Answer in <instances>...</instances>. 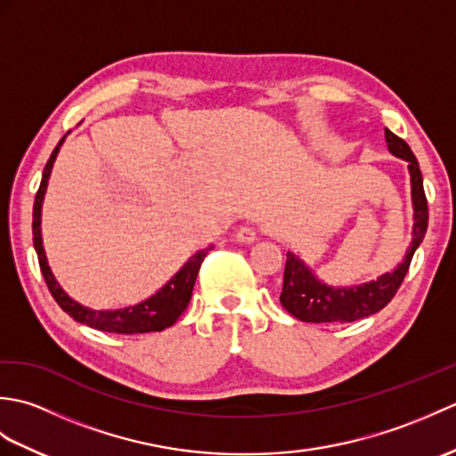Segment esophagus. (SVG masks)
Returning <instances> with one entry per match:
<instances>
[{"label": "esophagus", "instance_id": "esophagus-1", "mask_svg": "<svg viewBox=\"0 0 456 456\" xmlns=\"http://www.w3.org/2000/svg\"><path fill=\"white\" fill-rule=\"evenodd\" d=\"M235 237H237L239 243L250 245V243H255V240H256V231H255L253 227H240V229L237 231Z\"/></svg>", "mask_w": 456, "mask_h": 456}]
</instances>
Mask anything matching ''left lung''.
<instances>
[{"label":"left lung","mask_w":456,"mask_h":456,"mask_svg":"<svg viewBox=\"0 0 456 456\" xmlns=\"http://www.w3.org/2000/svg\"><path fill=\"white\" fill-rule=\"evenodd\" d=\"M386 142L394 157L408 162L411 178V201H413V239L405 253L403 263L394 273H386L380 278L361 286L333 288L327 286L314 276L304 260L294 253L286 255L284 286L280 294V304L289 315L305 323H351L356 319L378 314L392 302L398 292L405 274H408L415 248L425 237L429 221L428 198H425L423 178L418 159L413 157L410 144L390 129L384 131Z\"/></svg>","instance_id":"8db88e82"}]
</instances>
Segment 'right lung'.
Returning a JSON list of instances; mask_svg holds the SVG:
<instances>
[{"mask_svg":"<svg viewBox=\"0 0 456 456\" xmlns=\"http://www.w3.org/2000/svg\"><path fill=\"white\" fill-rule=\"evenodd\" d=\"M64 139L66 134L61 139V142L56 144L51 159L46 162L41 186H38V191L35 196V206H33V245L38 256V266H41V273L45 276V282L48 289H51L53 297L56 299V304L61 305L64 312L74 319V322L90 325L103 333H119V335L151 333V331H162V329L174 325L176 323V319L183 314V309L188 307L191 289H193V284H196V278L200 273V266L213 247L198 250V253L190 256L188 263L183 265L178 273L159 289L157 294H152L149 299H144V302L137 305H129L123 309H105V312L100 309L98 312V309H90L78 302H74V299L68 296L61 286H58L56 278L51 273V266L46 263V255L43 248L41 208H43L46 183H48V178H51L53 164L56 160L58 151L62 147Z\"/></svg>","mask_w":456,"mask_h":456,"instance_id":"1","label":"right lung"}]
</instances>
